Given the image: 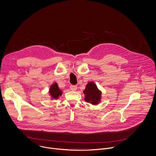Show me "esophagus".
<instances>
[{
  "label": "esophagus",
  "mask_w": 156,
  "mask_h": 156,
  "mask_svg": "<svg viewBox=\"0 0 156 156\" xmlns=\"http://www.w3.org/2000/svg\"><path fill=\"white\" fill-rule=\"evenodd\" d=\"M70 89L71 90H76L77 89V86L76 85H71L70 86Z\"/></svg>",
  "instance_id": "34e87169"
}]
</instances>
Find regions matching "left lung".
<instances>
[{"mask_svg":"<svg viewBox=\"0 0 156 156\" xmlns=\"http://www.w3.org/2000/svg\"><path fill=\"white\" fill-rule=\"evenodd\" d=\"M85 95V101L92 105H97L101 101V91L97 88L93 82H89L83 90Z\"/></svg>","mask_w":156,"mask_h":156,"instance_id":"1","label":"left lung"}]
</instances>
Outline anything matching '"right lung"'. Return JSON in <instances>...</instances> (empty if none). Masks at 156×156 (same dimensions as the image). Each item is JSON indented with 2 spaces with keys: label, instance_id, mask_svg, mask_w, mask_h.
I'll return each instance as SVG.
<instances>
[{
  "label": "right lung",
  "instance_id": "obj_1",
  "mask_svg": "<svg viewBox=\"0 0 156 156\" xmlns=\"http://www.w3.org/2000/svg\"><path fill=\"white\" fill-rule=\"evenodd\" d=\"M48 93L51 99H58L62 94V91L59 88L57 83H53L49 89Z\"/></svg>",
  "mask_w": 156,
  "mask_h": 156
}]
</instances>
